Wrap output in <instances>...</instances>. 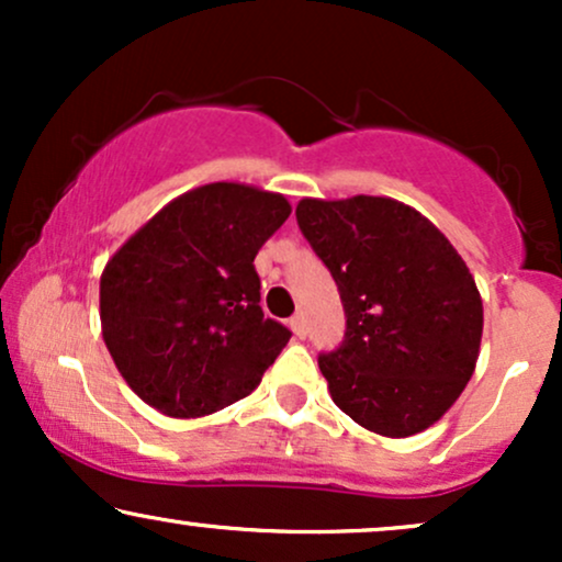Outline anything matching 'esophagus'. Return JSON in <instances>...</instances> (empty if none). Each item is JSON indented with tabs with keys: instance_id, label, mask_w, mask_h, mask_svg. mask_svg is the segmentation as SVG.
<instances>
[{
	"instance_id": "esophagus-1",
	"label": "esophagus",
	"mask_w": 562,
	"mask_h": 562,
	"mask_svg": "<svg viewBox=\"0 0 562 562\" xmlns=\"http://www.w3.org/2000/svg\"><path fill=\"white\" fill-rule=\"evenodd\" d=\"M290 330L295 333V338H306V319H303V314H293L290 317Z\"/></svg>"
}]
</instances>
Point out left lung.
<instances>
[{"instance_id":"obj_1","label":"left lung","mask_w":562,"mask_h":562,"mask_svg":"<svg viewBox=\"0 0 562 562\" xmlns=\"http://www.w3.org/2000/svg\"><path fill=\"white\" fill-rule=\"evenodd\" d=\"M295 218L344 301V344L319 353L333 402L380 436L430 428L479 362L483 303L468 263L391 198H303Z\"/></svg>"}]
</instances>
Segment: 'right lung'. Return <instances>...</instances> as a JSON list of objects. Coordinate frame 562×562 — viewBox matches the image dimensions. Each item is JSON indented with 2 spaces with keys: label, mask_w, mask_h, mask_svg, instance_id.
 <instances>
[{
  "label": "right lung",
  "mask_w": 562,
  "mask_h": 562,
  "mask_svg": "<svg viewBox=\"0 0 562 562\" xmlns=\"http://www.w3.org/2000/svg\"><path fill=\"white\" fill-rule=\"evenodd\" d=\"M290 216L259 187L184 192L113 254L100 277L102 338L145 404L203 417L240 402L290 330L261 312L254 259Z\"/></svg>",
  "instance_id": "obj_1"
}]
</instances>
